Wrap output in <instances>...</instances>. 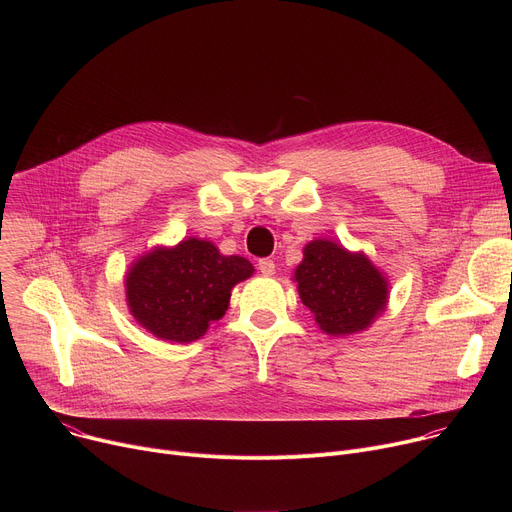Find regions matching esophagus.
I'll return each mask as SVG.
<instances>
[{
  "label": "esophagus",
  "instance_id": "34e87169",
  "mask_svg": "<svg viewBox=\"0 0 512 512\" xmlns=\"http://www.w3.org/2000/svg\"><path fill=\"white\" fill-rule=\"evenodd\" d=\"M259 271L263 273V275H273L275 273V263H273V259H259Z\"/></svg>",
  "mask_w": 512,
  "mask_h": 512
}]
</instances>
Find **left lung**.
Here are the masks:
<instances>
[{
  "label": "left lung",
  "mask_w": 512,
  "mask_h": 512,
  "mask_svg": "<svg viewBox=\"0 0 512 512\" xmlns=\"http://www.w3.org/2000/svg\"><path fill=\"white\" fill-rule=\"evenodd\" d=\"M300 298L332 336L367 328L387 304V281L362 253L330 241H312L296 269Z\"/></svg>",
  "instance_id": "1"
}]
</instances>
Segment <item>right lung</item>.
Returning a JSON list of instances; mask_svg holds the SVG:
<instances>
[{
    "mask_svg": "<svg viewBox=\"0 0 512 512\" xmlns=\"http://www.w3.org/2000/svg\"><path fill=\"white\" fill-rule=\"evenodd\" d=\"M251 275L253 265L245 257H225L208 241L188 239L148 253L129 269L127 304L154 336L192 342L225 316L231 289Z\"/></svg>",
    "mask_w": 512,
    "mask_h": 512,
    "instance_id": "obj_1",
    "label": "right lung"
}]
</instances>
